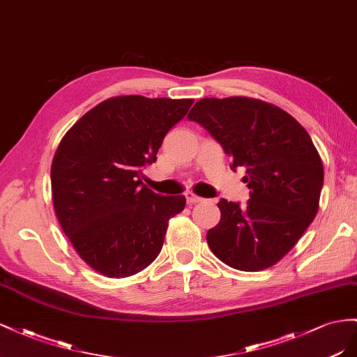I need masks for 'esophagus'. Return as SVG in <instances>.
<instances>
[{"label":"esophagus","mask_w":357,"mask_h":357,"mask_svg":"<svg viewBox=\"0 0 357 357\" xmlns=\"http://www.w3.org/2000/svg\"><path fill=\"white\" fill-rule=\"evenodd\" d=\"M185 199H187V203H188V205H196V203L203 202V199H202V197H199V196H196L195 192H187V195H185Z\"/></svg>","instance_id":"1"}]
</instances>
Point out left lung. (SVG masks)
<instances>
[{"label": "left lung", "mask_w": 357, "mask_h": 357, "mask_svg": "<svg viewBox=\"0 0 357 357\" xmlns=\"http://www.w3.org/2000/svg\"><path fill=\"white\" fill-rule=\"evenodd\" d=\"M205 127L245 167V206L221 199L220 222L208 230L211 251L239 271L273 266L296 245L319 211L323 162L310 135L278 106L250 97L202 98L187 116Z\"/></svg>", "instance_id": "left-lung-1"}]
</instances>
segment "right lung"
Instances as JSON below:
<instances>
[{"mask_svg":"<svg viewBox=\"0 0 357 357\" xmlns=\"http://www.w3.org/2000/svg\"><path fill=\"white\" fill-rule=\"evenodd\" d=\"M192 101L112 97L61 139L50 167L55 215L79 257L105 277H131L149 266L169 220L184 211V196H160L140 176Z\"/></svg>","mask_w":357,"mask_h":357,"instance_id":"add662e5","label":"right lung"}]
</instances>
